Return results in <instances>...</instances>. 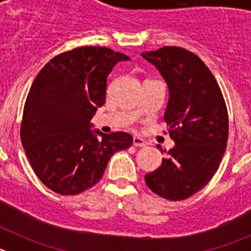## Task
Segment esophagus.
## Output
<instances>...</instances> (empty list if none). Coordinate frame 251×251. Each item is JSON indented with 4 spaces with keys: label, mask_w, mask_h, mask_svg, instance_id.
<instances>
[{
    "label": "esophagus",
    "mask_w": 251,
    "mask_h": 251,
    "mask_svg": "<svg viewBox=\"0 0 251 251\" xmlns=\"http://www.w3.org/2000/svg\"><path fill=\"white\" fill-rule=\"evenodd\" d=\"M147 145V141H145V139L141 138V137H134V138H133V146H136V147H146Z\"/></svg>",
    "instance_id": "obj_1"
}]
</instances>
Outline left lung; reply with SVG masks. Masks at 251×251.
Segmentation results:
<instances>
[{
    "instance_id": "8db88e82",
    "label": "left lung",
    "mask_w": 251,
    "mask_h": 251,
    "mask_svg": "<svg viewBox=\"0 0 251 251\" xmlns=\"http://www.w3.org/2000/svg\"><path fill=\"white\" fill-rule=\"evenodd\" d=\"M142 57L167 84L163 118L175 142L162 165L146 175V183L166 200H185L205 187L220 165L229 136L225 101L210 69L191 51L165 46Z\"/></svg>"
}]
</instances>
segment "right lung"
I'll return each mask as SVG.
<instances>
[{"label":"right lung","instance_id":"1","mask_svg":"<svg viewBox=\"0 0 251 251\" xmlns=\"http://www.w3.org/2000/svg\"><path fill=\"white\" fill-rule=\"evenodd\" d=\"M123 60L129 57L108 48H76L51 59L31 85L21 142L36 176L56 194L93 187L110 157L132 146L129 133L104 134L90 122L105 103L106 77Z\"/></svg>","mask_w":251,"mask_h":251}]
</instances>
